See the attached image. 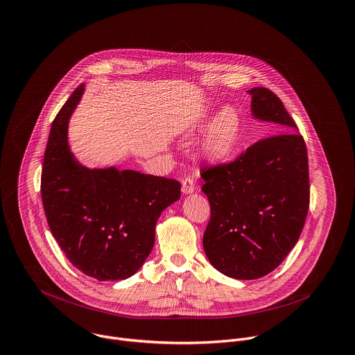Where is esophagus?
I'll list each match as a JSON object with an SVG mask.
<instances>
[{"label":"esophagus","mask_w":355,"mask_h":355,"mask_svg":"<svg viewBox=\"0 0 355 355\" xmlns=\"http://www.w3.org/2000/svg\"><path fill=\"white\" fill-rule=\"evenodd\" d=\"M181 191H182L184 195H191V193H193V191H195V182H193V180H192V178H185V180L182 181V188H181Z\"/></svg>","instance_id":"34e87169"}]
</instances>
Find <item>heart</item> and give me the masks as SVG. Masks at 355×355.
I'll use <instances>...</instances> for the list:
<instances>
[{
  "label": "heart",
  "mask_w": 355,
  "mask_h": 355,
  "mask_svg": "<svg viewBox=\"0 0 355 355\" xmlns=\"http://www.w3.org/2000/svg\"><path fill=\"white\" fill-rule=\"evenodd\" d=\"M206 124L207 120H202L195 127V131H203ZM241 131L243 123L240 114L231 107L221 110L200 144L202 156L211 163L228 162L239 149Z\"/></svg>",
  "instance_id": "obj_1"
}]
</instances>
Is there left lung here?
Wrapping results in <instances>:
<instances>
[{"label":"left lung","instance_id":"left-lung-1","mask_svg":"<svg viewBox=\"0 0 355 355\" xmlns=\"http://www.w3.org/2000/svg\"><path fill=\"white\" fill-rule=\"evenodd\" d=\"M251 114L280 134L259 141L227 166L202 173L210 203L203 250L227 277L255 280L295 247L309 207L308 155L282 100L266 87L247 90Z\"/></svg>","mask_w":355,"mask_h":355}]
</instances>
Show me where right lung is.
<instances>
[{
  "mask_svg": "<svg viewBox=\"0 0 355 355\" xmlns=\"http://www.w3.org/2000/svg\"><path fill=\"white\" fill-rule=\"evenodd\" d=\"M79 85L51 124L42 173L49 227L68 261L98 282L125 280L155 245L162 213L181 196L175 180L115 166L89 168L71 150V116L85 94Z\"/></svg>",
  "mask_w": 355,
  "mask_h": 355,
  "instance_id": "add662e5",
  "label": "right lung"
}]
</instances>
